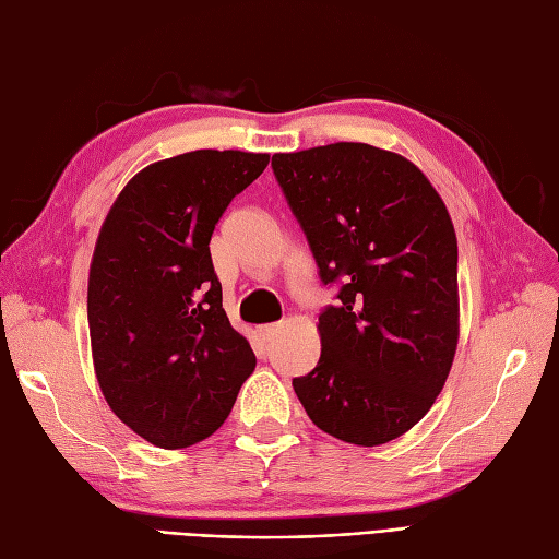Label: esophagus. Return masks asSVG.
<instances>
[{"label": "esophagus", "instance_id": "34e87169", "mask_svg": "<svg viewBox=\"0 0 559 559\" xmlns=\"http://www.w3.org/2000/svg\"><path fill=\"white\" fill-rule=\"evenodd\" d=\"M280 329H282L280 322H275V324H263V326H259V334L263 336V341H273V338L280 334Z\"/></svg>", "mask_w": 559, "mask_h": 559}]
</instances>
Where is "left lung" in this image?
Wrapping results in <instances>:
<instances>
[{"label":"left lung","instance_id":"obj_1","mask_svg":"<svg viewBox=\"0 0 559 559\" xmlns=\"http://www.w3.org/2000/svg\"><path fill=\"white\" fill-rule=\"evenodd\" d=\"M317 275L322 355L294 379L312 424L359 447L414 428L459 343V247L449 211L409 159L367 143L273 155Z\"/></svg>","mask_w":559,"mask_h":559}]
</instances>
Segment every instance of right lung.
Wrapping results in <instances>:
<instances>
[{"instance_id":"right-lung-1","label":"right lung","mask_w":559,"mask_h":559,"mask_svg":"<svg viewBox=\"0 0 559 559\" xmlns=\"http://www.w3.org/2000/svg\"><path fill=\"white\" fill-rule=\"evenodd\" d=\"M267 162L239 150L155 162L103 223L86 300L94 367L110 409L150 444L206 440L255 367L223 310L209 242Z\"/></svg>"}]
</instances>
